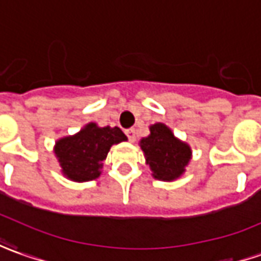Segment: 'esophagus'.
I'll list each match as a JSON object with an SVG mask.
<instances>
[{
  "label": "esophagus",
  "instance_id": "1",
  "mask_svg": "<svg viewBox=\"0 0 261 261\" xmlns=\"http://www.w3.org/2000/svg\"><path fill=\"white\" fill-rule=\"evenodd\" d=\"M125 134H127V137H128L130 141H134L136 136H137V130L136 128H128V130H125Z\"/></svg>",
  "mask_w": 261,
  "mask_h": 261
}]
</instances>
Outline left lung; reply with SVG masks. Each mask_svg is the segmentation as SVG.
Segmentation results:
<instances>
[{"mask_svg": "<svg viewBox=\"0 0 261 261\" xmlns=\"http://www.w3.org/2000/svg\"><path fill=\"white\" fill-rule=\"evenodd\" d=\"M140 145L147 164L159 180L170 181L180 177L190 161V147L178 141L167 125L161 123L150 127V136L143 138Z\"/></svg>", "mask_w": 261, "mask_h": 261, "instance_id": "1", "label": "left lung"}]
</instances>
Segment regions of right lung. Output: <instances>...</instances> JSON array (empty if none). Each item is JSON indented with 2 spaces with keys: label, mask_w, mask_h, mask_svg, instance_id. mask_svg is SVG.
Wrapping results in <instances>:
<instances>
[{
  "label": "right lung",
  "mask_w": 261,
  "mask_h": 261,
  "mask_svg": "<svg viewBox=\"0 0 261 261\" xmlns=\"http://www.w3.org/2000/svg\"><path fill=\"white\" fill-rule=\"evenodd\" d=\"M125 140V134L118 127H98L91 123L79 134L58 140L56 155L68 178L74 181H90L100 175L110 147Z\"/></svg>",
  "instance_id": "1"
}]
</instances>
